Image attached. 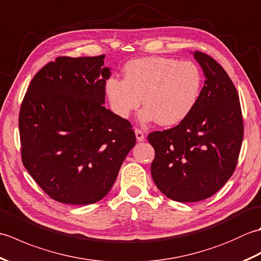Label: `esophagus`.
I'll return each mask as SVG.
<instances>
[{
    "instance_id": "esophagus-1",
    "label": "esophagus",
    "mask_w": 261,
    "mask_h": 261,
    "mask_svg": "<svg viewBox=\"0 0 261 261\" xmlns=\"http://www.w3.org/2000/svg\"><path fill=\"white\" fill-rule=\"evenodd\" d=\"M135 134H136V138H137V141H138V142H142L143 140H145V135H143L142 131L136 129Z\"/></svg>"
}]
</instances>
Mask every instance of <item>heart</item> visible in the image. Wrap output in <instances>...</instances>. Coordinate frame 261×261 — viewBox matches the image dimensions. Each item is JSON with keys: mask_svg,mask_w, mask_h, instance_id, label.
Wrapping results in <instances>:
<instances>
[{"mask_svg": "<svg viewBox=\"0 0 261 261\" xmlns=\"http://www.w3.org/2000/svg\"><path fill=\"white\" fill-rule=\"evenodd\" d=\"M124 80L110 77L105 93L111 108L127 119L140 107L143 125L158 122L170 126L184 121L195 108L201 92L202 75L191 62L165 57H146L126 63Z\"/></svg>", "mask_w": 261, "mask_h": 261, "instance_id": "1", "label": "heart"}]
</instances>
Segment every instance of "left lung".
Segmentation results:
<instances>
[{
  "label": "left lung",
  "mask_w": 261,
  "mask_h": 261,
  "mask_svg": "<svg viewBox=\"0 0 261 261\" xmlns=\"http://www.w3.org/2000/svg\"><path fill=\"white\" fill-rule=\"evenodd\" d=\"M191 53L205 77L195 108L173 129L148 136L156 152L152 179L176 202L203 201L218 192L233 174L243 139L233 83L212 57Z\"/></svg>",
  "instance_id": "8db88e82"
}]
</instances>
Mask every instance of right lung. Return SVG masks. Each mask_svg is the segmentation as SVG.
<instances>
[{
	"label": "right lung",
	"mask_w": 261,
	"mask_h": 261,
	"mask_svg": "<svg viewBox=\"0 0 261 261\" xmlns=\"http://www.w3.org/2000/svg\"><path fill=\"white\" fill-rule=\"evenodd\" d=\"M104 56L58 57L33 77L19 115L21 154L55 201L98 202L136 145L129 121L105 109Z\"/></svg>",
	"instance_id": "right-lung-1"
}]
</instances>
